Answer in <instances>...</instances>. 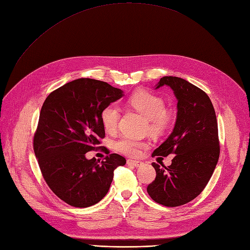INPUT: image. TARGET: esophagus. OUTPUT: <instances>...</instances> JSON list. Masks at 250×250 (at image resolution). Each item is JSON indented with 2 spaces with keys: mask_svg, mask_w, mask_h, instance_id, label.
<instances>
[{
  "mask_svg": "<svg viewBox=\"0 0 250 250\" xmlns=\"http://www.w3.org/2000/svg\"><path fill=\"white\" fill-rule=\"evenodd\" d=\"M127 165H131V166H134L136 167H139L143 165L142 161H138V160H132V159H128L127 160Z\"/></svg>",
  "mask_w": 250,
  "mask_h": 250,
  "instance_id": "34e87169",
  "label": "esophagus"
}]
</instances>
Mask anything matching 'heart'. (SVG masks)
<instances>
[{"mask_svg":"<svg viewBox=\"0 0 250 250\" xmlns=\"http://www.w3.org/2000/svg\"><path fill=\"white\" fill-rule=\"evenodd\" d=\"M128 105L141 115L148 119V128L151 133L164 132L170 122V113L165 109V101L160 96L149 91L140 90L135 92L127 100ZM119 119L118 108L109 105L101 112V123L107 132H113ZM146 147V143L132 138H122L115 142V148L124 154L135 156L140 149Z\"/></svg>","mask_w":250,"mask_h":250,"instance_id":"b5f03b06","label":"heart"}]
</instances>
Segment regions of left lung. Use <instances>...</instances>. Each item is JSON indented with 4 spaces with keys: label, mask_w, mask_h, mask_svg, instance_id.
I'll return each mask as SVG.
<instances>
[{
    "label": "left lung",
    "mask_w": 250,
    "mask_h": 250,
    "mask_svg": "<svg viewBox=\"0 0 250 250\" xmlns=\"http://www.w3.org/2000/svg\"><path fill=\"white\" fill-rule=\"evenodd\" d=\"M162 85L178 100L177 119L152 156H176L167 167L152 164L156 178L147 192L155 202L175 208L196 198L210 180L220 156L218 123L209 97L196 85L177 77L161 78L155 90Z\"/></svg>",
    "instance_id": "left-lung-1"
}]
</instances>
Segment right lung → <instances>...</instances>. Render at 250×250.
Wrapping results in <instances>:
<instances>
[{"instance_id":"obj_1","label":"right lung","mask_w":250,"mask_h":250,"mask_svg":"<svg viewBox=\"0 0 250 250\" xmlns=\"http://www.w3.org/2000/svg\"><path fill=\"white\" fill-rule=\"evenodd\" d=\"M123 96V90L105 82L78 79L52 92L42 106L35 154L50 189L74 208L98 203L110 188L114 169L125 165L116 153L101 164L85 157L105 137L102 110Z\"/></svg>"}]
</instances>
